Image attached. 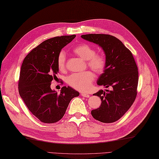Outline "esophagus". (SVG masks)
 Listing matches in <instances>:
<instances>
[{"label":"esophagus","instance_id":"34e87169","mask_svg":"<svg viewBox=\"0 0 159 159\" xmlns=\"http://www.w3.org/2000/svg\"><path fill=\"white\" fill-rule=\"evenodd\" d=\"M81 96L85 97V98H89V94L87 93H81Z\"/></svg>","mask_w":159,"mask_h":159}]
</instances>
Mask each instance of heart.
Instances as JSON below:
<instances>
[{
	"label": "heart",
	"instance_id": "b5f03b06",
	"mask_svg": "<svg viewBox=\"0 0 159 159\" xmlns=\"http://www.w3.org/2000/svg\"><path fill=\"white\" fill-rule=\"evenodd\" d=\"M74 52L84 60H87L88 66L97 74H101L106 66V58L102 53H96V50L87 43H81L75 46ZM66 55L61 51L57 56V66L59 70L66 69ZM94 74L92 71H86L78 74H71L68 77L67 82L69 85L79 91H86L92 86L94 80Z\"/></svg>",
	"mask_w": 159,
	"mask_h": 159
}]
</instances>
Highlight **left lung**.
I'll return each instance as SVG.
<instances>
[{
	"label": "left lung",
	"mask_w": 159,
	"mask_h": 159,
	"mask_svg": "<svg viewBox=\"0 0 159 159\" xmlns=\"http://www.w3.org/2000/svg\"><path fill=\"white\" fill-rule=\"evenodd\" d=\"M81 37L99 45L104 50L106 66L97 84L111 88V90H100L93 94L99 96L102 103L91 114L101 122H114L123 116L136 99L139 71L134 58L122 41L112 35L88 34Z\"/></svg>",
	"instance_id": "left-lung-1"
}]
</instances>
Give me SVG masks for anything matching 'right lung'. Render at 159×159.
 I'll use <instances>...</instances> for the list:
<instances>
[{"mask_svg": "<svg viewBox=\"0 0 159 159\" xmlns=\"http://www.w3.org/2000/svg\"><path fill=\"white\" fill-rule=\"evenodd\" d=\"M75 35L55 37L42 42L23 60L18 83L19 92L29 111L43 123H55L66 113L70 101L78 92L63 86L57 93L51 83L59 73L57 56Z\"/></svg>", "mask_w": 159, "mask_h": 159, "instance_id": "1", "label": "right lung"}]
</instances>
